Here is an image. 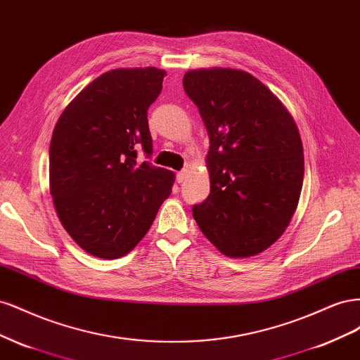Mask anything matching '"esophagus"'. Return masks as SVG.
Segmentation results:
<instances>
[{
    "label": "esophagus",
    "instance_id": "34e87169",
    "mask_svg": "<svg viewBox=\"0 0 360 360\" xmlns=\"http://www.w3.org/2000/svg\"><path fill=\"white\" fill-rule=\"evenodd\" d=\"M188 174H189V171H188V169H183V171H180V172L177 174V181H179V183H183L184 180H186Z\"/></svg>",
    "mask_w": 360,
    "mask_h": 360
}]
</instances>
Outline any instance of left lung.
<instances>
[{
  "mask_svg": "<svg viewBox=\"0 0 360 360\" xmlns=\"http://www.w3.org/2000/svg\"><path fill=\"white\" fill-rule=\"evenodd\" d=\"M183 89L210 138V193L192 207L193 219L224 255H258L284 234L299 204L304 160L296 122L243 70L193 69Z\"/></svg>",
  "mask_w": 360,
  "mask_h": 360,
  "instance_id": "obj_1",
  "label": "left lung"
}]
</instances>
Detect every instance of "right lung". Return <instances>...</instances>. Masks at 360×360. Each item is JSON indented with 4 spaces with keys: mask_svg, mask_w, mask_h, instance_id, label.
I'll return each mask as SVG.
<instances>
[{
    "mask_svg": "<svg viewBox=\"0 0 360 360\" xmlns=\"http://www.w3.org/2000/svg\"><path fill=\"white\" fill-rule=\"evenodd\" d=\"M165 70L112 69L64 108L49 147V191L73 240L86 254L117 259L153 224L176 176L138 162L153 153L147 111L162 91Z\"/></svg>",
    "mask_w": 360,
    "mask_h": 360,
    "instance_id": "1",
    "label": "right lung"
}]
</instances>
